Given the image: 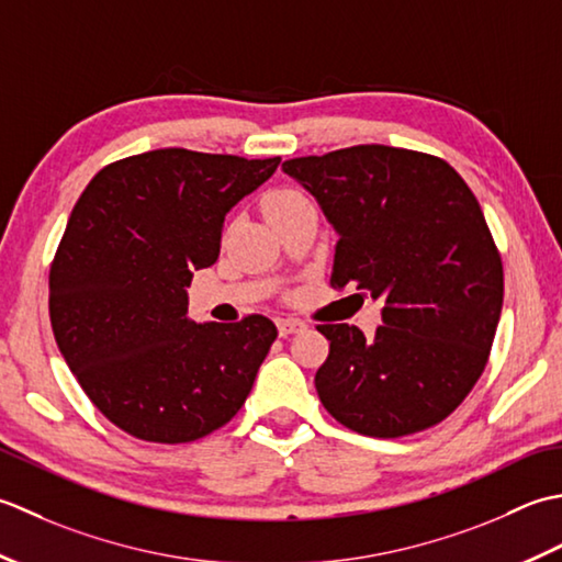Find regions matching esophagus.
I'll return each instance as SVG.
<instances>
[{
  "label": "esophagus",
  "instance_id": "1",
  "mask_svg": "<svg viewBox=\"0 0 562 562\" xmlns=\"http://www.w3.org/2000/svg\"><path fill=\"white\" fill-rule=\"evenodd\" d=\"M277 327H279V335H281V337H289V335H293V331L303 329L305 325L301 323V319H293V317H289V319H279Z\"/></svg>",
  "mask_w": 562,
  "mask_h": 562
}]
</instances>
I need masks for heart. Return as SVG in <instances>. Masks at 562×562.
I'll return each instance as SVG.
<instances>
[{
	"label": "heart",
	"mask_w": 562,
	"mask_h": 562,
	"mask_svg": "<svg viewBox=\"0 0 562 562\" xmlns=\"http://www.w3.org/2000/svg\"><path fill=\"white\" fill-rule=\"evenodd\" d=\"M303 199H305L303 193L291 191V189L273 191L271 196L267 199V215L273 213V211H281V209H285V205H291V203H295V201H303Z\"/></svg>",
	"instance_id": "heart-1"
}]
</instances>
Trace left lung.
<instances>
[{"mask_svg": "<svg viewBox=\"0 0 562 562\" xmlns=\"http://www.w3.org/2000/svg\"><path fill=\"white\" fill-rule=\"evenodd\" d=\"M283 171L339 237L329 283L383 303L369 339L353 325L317 327L329 339L315 373L325 409L378 439L439 425L485 371L505 297L473 191L443 159L387 145L295 157Z\"/></svg>", "mask_w": 562, "mask_h": 562, "instance_id": "1", "label": "left lung"}]
</instances>
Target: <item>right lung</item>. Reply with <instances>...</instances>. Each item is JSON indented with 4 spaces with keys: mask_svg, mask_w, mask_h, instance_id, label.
<instances>
[{
    "mask_svg": "<svg viewBox=\"0 0 562 562\" xmlns=\"http://www.w3.org/2000/svg\"><path fill=\"white\" fill-rule=\"evenodd\" d=\"M279 162L165 147L104 167L75 203L50 267L53 335L131 437L196 441L245 405L277 325H196L187 289L221 255L225 215Z\"/></svg>",
    "mask_w": 562,
    "mask_h": 562,
    "instance_id": "1",
    "label": "right lung"
}]
</instances>
